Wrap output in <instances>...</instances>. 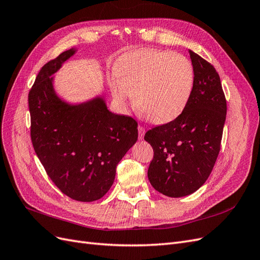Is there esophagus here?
<instances>
[{
	"instance_id": "esophagus-1",
	"label": "esophagus",
	"mask_w": 260,
	"mask_h": 260,
	"mask_svg": "<svg viewBox=\"0 0 260 260\" xmlns=\"http://www.w3.org/2000/svg\"><path fill=\"white\" fill-rule=\"evenodd\" d=\"M138 131H139V140H143L144 135H145V129L142 125H139L138 127Z\"/></svg>"
}]
</instances>
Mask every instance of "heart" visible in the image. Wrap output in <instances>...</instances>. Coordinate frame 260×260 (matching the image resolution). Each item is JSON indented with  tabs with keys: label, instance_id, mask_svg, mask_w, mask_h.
<instances>
[{
	"label": "heart",
	"instance_id": "1",
	"mask_svg": "<svg viewBox=\"0 0 260 260\" xmlns=\"http://www.w3.org/2000/svg\"><path fill=\"white\" fill-rule=\"evenodd\" d=\"M111 83L115 101L125 106L131 95L138 112L154 123H167L183 113L194 88V68L185 56L140 49L124 54Z\"/></svg>",
	"mask_w": 260,
	"mask_h": 260
}]
</instances>
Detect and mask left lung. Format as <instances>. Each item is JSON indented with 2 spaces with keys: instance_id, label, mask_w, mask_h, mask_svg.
Returning a JSON list of instances; mask_svg holds the SVG:
<instances>
[{
  "instance_id": "1",
  "label": "left lung",
  "mask_w": 260,
  "mask_h": 260,
  "mask_svg": "<svg viewBox=\"0 0 260 260\" xmlns=\"http://www.w3.org/2000/svg\"><path fill=\"white\" fill-rule=\"evenodd\" d=\"M188 52L195 75L190 101L175 120L144 136L154 151L147 171L149 182L169 198L190 195L205 183L217 160L226 116V101L215 67Z\"/></svg>"
}]
</instances>
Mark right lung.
<instances>
[{
    "instance_id": "obj_1",
    "label": "right lung",
    "mask_w": 260,
    "mask_h": 260,
    "mask_svg": "<svg viewBox=\"0 0 260 260\" xmlns=\"http://www.w3.org/2000/svg\"><path fill=\"white\" fill-rule=\"evenodd\" d=\"M76 50L62 52L39 72L28 95L30 135L46 174L68 198L98 201L113 185L118 162L138 140V122L109 112L103 98L70 105L51 77Z\"/></svg>"
}]
</instances>
